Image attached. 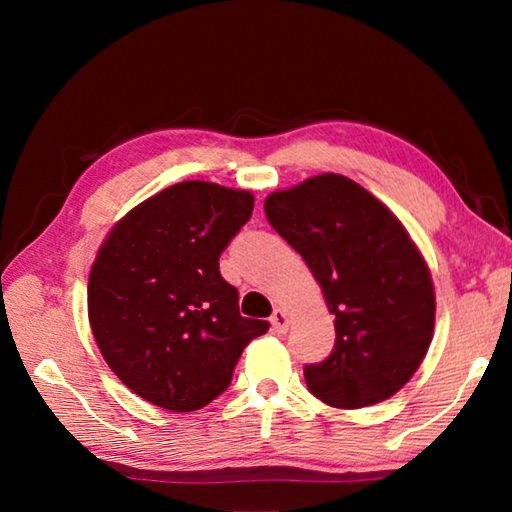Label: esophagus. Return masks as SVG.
Wrapping results in <instances>:
<instances>
[{"mask_svg":"<svg viewBox=\"0 0 512 512\" xmlns=\"http://www.w3.org/2000/svg\"><path fill=\"white\" fill-rule=\"evenodd\" d=\"M271 327H273L275 334H284V332H287V329H289V316H287V311H284V309H275L273 316H271Z\"/></svg>","mask_w":512,"mask_h":512,"instance_id":"34e87169","label":"esophagus"}]
</instances>
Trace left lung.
Wrapping results in <instances>:
<instances>
[{"label": "left lung", "instance_id": "1", "mask_svg": "<svg viewBox=\"0 0 512 512\" xmlns=\"http://www.w3.org/2000/svg\"><path fill=\"white\" fill-rule=\"evenodd\" d=\"M264 210L305 259L334 314L332 354L305 366L309 391L336 409L388 400L420 368L436 323L429 266L409 232L339 173L273 192Z\"/></svg>", "mask_w": 512, "mask_h": 512}]
</instances>
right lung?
<instances>
[{
  "label": "right lung",
  "instance_id": "obj_1",
  "mask_svg": "<svg viewBox=\"0 0 512 512\" xmlns=\"http://www.w3.org/2000/svg\"><path fill=\"white\" fill-rule=\"evenodd\" d=\"M255 198L185 180L115 223L88 282L90 327L110 370L167 411L203 409L230 386L246 345L268 323L239 314L219 257Z\"/></svg>",
  "mask_w": 512,
  "mask_h": 512
}]
</instances>
